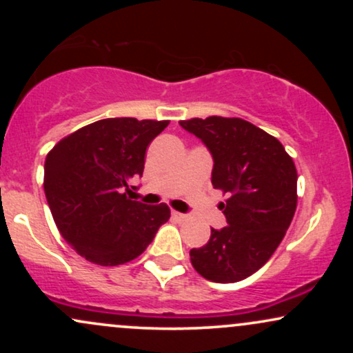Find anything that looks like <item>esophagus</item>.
I'll list each match as a JSON object with an SVG mask.
<instances>
[{
    "label": "esophagus",
    "instance_id": "obj_1",
    "mask_svg": "<svg viewBox=\"0 0 353 353\" xmlns=\"http://www.w3.org/2000/svg\"><path fill=\"white\" fill-rule=\"evenodd\" d=\"M172 217L176 219V221H188V216H185V214L177 212V210H172Z\"/></svg>",
    "mask_w": 353,
    "mask_h": 353
}]
</instances>
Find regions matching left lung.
Segmentation results:
<instances>
[{
	"instance_id": "obj_1",
	"label": "left lung",
	"mask_w": 353,
	"mask_h": 353,
	"mask_svg": "<svg viewBox=\"0 0 353 353\" xmlns=\"http://www.w3.org/2000/svg\"><path fill=\"white\" fill-rule=\"evenodd\" d=\"M212 154V185L228 225L210 229L205 245L190 250L194 269L208 281L232 283L272 257L297 208V169L281 141L241 117L179 121Z\"/></svg>"
}]
</instances>
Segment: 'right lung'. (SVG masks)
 <instances>
[{"label": "right lung", "mask_w": 353, "mask_h": 353, "mask_svg": "<svg viewBox=\"0 0 353 353\" xmlns=\"http://www.w3.org/2000/svg\"><path fill=\"white\" fill-rule=\"evenodd\" d=\"M169 121L109 117L61 139L44 163V194L61 236L98 265L132 261L169 221L165 204L132 201L145 149Z\"/></svg>", "instance_id": "add662e5"}]
</instances>
